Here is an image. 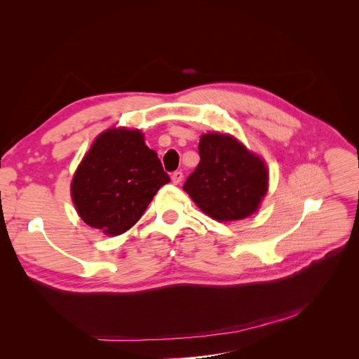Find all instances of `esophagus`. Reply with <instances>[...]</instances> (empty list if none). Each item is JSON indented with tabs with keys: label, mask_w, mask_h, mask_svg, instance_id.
<instances>
[{
	"label": "esophagus",
	"mask_w": 359,
	"mask_h": 359,
	"mask_svg": "<svg viewBox=\"0 0 359 359\" xmlns=\"http://www.w3.org/2000/svg\"><path fill=\"white\" fill-rule=\"evenodd\" d=\"M182 178H184V173L181 170H177V172L172 173V182L173 184H180L182 181Z\"/></svg>",
	"instance_id": "esophagus-1"
}]
</instances>
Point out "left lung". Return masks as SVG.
Returning <instances> with one entry per match:
<instances>
[{
  "mask_svg": "<svg viewBox=\"0 0 359 359\" xmlns=\"http://www.w3.org/2000/svg\"><path fill=\"white\" fill-rule=\"evenodd\" d=\"M199 156V165L184 182L199 208L219 222L252 215L268 190L264 161L236 139L220 133L201 137Z\"/></svg>",
  "mask_w": 359,
  "mask_h": 359,
  "instance_id": "obj_1",
  "label": "left lung"
}]
</instances>
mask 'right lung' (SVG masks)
Segmentation results:
<instances>
[{"label":"right lung","mask_w":359,"mask_h":359,"mask_svg":"<svg viewBox=\"0 0 359 359\" xmlns=\"http://www.w3.org/2000/svg\"><path fill=\"white\" fill-rule=\"evenodd\" d=\"M170 181L139 130H107L74 173L72 198L82 220L106 235L132 227Z\"/></svg>","instance_id":"obj_1"}]
</instances>
